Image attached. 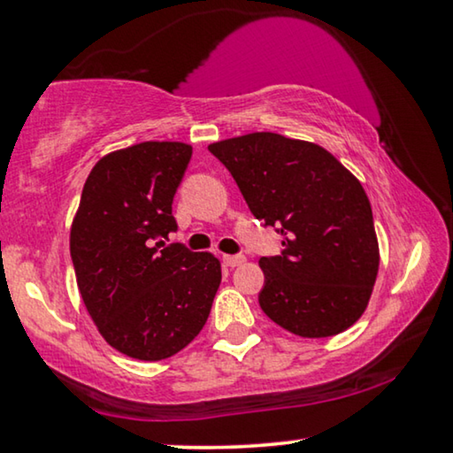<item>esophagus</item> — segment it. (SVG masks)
Here are the masks:
<instances>
[{
    "label": "esophagus",
    "instance_id": "34e87169",
    "mask_svg": "<svg viewBox=\"0 0 453 453\" xmlns=\"http://www.w3.org/2000/svg\"><path fill=\"white\" fill-rule=\"evenodd\" d=\"M221 262H224V265H226V266H229V268H235V266L244 265L246 258H244V256H232V254H224V256H221Z\"/></svg>",
    "mask_w": 453,
    "mask_h": 453
}]
</instances>
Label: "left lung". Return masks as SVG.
<instances>
[{
  "label": "left lung",
  "instance_id": "1",
  "mask_svg": "<svg viewBox=\"0 0 453 453\" xmlns=\"http://www.w3.org/2000/svg\"><path fill=\"white\" fill-rule=\"evenodd\" d=\"M209 152L232 173L254 218L282 235V254L260 258L262 311L301 337L354 326L380 262L360 180L326 148L273 132L213 142Z\"/></svg>",
  "mask_w": 453,
  "mask_h": 453
}]
</instances>
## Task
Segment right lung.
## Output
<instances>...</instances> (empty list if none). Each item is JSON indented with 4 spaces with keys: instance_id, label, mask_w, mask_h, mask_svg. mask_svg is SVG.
<instances>
[{
    "instance_id": "obj_1",
    "label": "right lung",
    "mask_w": 453,
    "mask_h": 453,
    "mask_svg": "<svg viewBox=\"0 0 453 453\" xmlns=\"http://www.w3.org/2000/svg\"><path fill=\"white\" fill-rule=\"evenodd\" d=\"M193 148L140 142L101 158L71 226L77 287L104 340L144 362L171 357L203 329L221 282L211 252L166 246L173 197Z\"/></svg>"
}]
</instances>
